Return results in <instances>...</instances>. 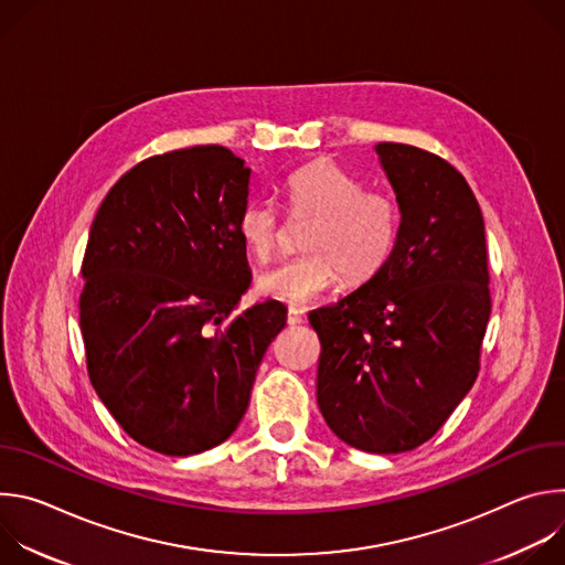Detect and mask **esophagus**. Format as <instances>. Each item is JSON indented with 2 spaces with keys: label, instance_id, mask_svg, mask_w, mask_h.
I'll return each mask as SVG.
<instances>
[{
  "label": "esophagus",
  "instance_id": "esophagus-1",
  "mask_svg": "<svg viewBox=\"0 0 565 565\" xmlns=\"http://www.w3.org/2000/svg\"><path fill=\"white\" fill-rule=\"evenodd\" d=\"M286 321H288V324H299V321H303V310L295 308V306H288Z\"/></svg>",
  "mask_w": 565,
  "mask_h": 565
}]
</instances>
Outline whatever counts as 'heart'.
<instances>
[{"instance_id": "heart-1", "label": "heart", "mask_w": 565, "mask_h": 565, "mask_svg": "<svg viewBox=\"0 0 565 565\" xmlns=\"http://www.w3.org/2000/svg\"><path fill=\"white\" fill-rule=\"evenodd\" d=\"M290 218H310L297 257L259 275L257 288L273 299L303 303L340 281L362 286L391 262L399 238V205L393 194L362 183L331 158H315L284 181ZM236 230L257 262H268L281 238V218L266 201H250Z\"/></svg>"}]
</instances>
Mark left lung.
Here are the masks:
<instances>
[{
    "label": "left lung",
    "instance_id": "left-lung-1",
    "mask_svg": "<svg viewBox=\"0 0 565 565\" xmlns=\"http://www.w3.org/2000/svg\"><path fill=\"white\" fill-rule=\"evenodd\" d=\"M375 151L402 214L395 253L377 277L308 319L321 344V416L355 449L402 454L427 443L476 382L490 270L465 177L414 145Z\"/></svg>",
    "mask_w": 565,
    "mask_h": 565
}]
</instances>
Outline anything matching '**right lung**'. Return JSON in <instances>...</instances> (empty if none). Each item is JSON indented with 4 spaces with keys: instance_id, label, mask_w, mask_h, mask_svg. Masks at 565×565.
Wrapping results in <instances>:
<instances>
[{
    "instance_id": "add662e5",
    "label": "right lung",
    "mask_w": 565,
    "mask_h": 565,
    "mask_svg": "<svg viewBox=\"0 0 565 565\" xmlns=\"http://www.w3.org/2000/svg\"><path fill=\"white\" fill-rule=\"evenodd\" d=\"M250 168L218 145L145 158L107 192L92 223L79 295L87 373L142 447L192 456L244 418L286 308L234 315L250 286L236 221Z\"/></svg>"
}]
</instances>
